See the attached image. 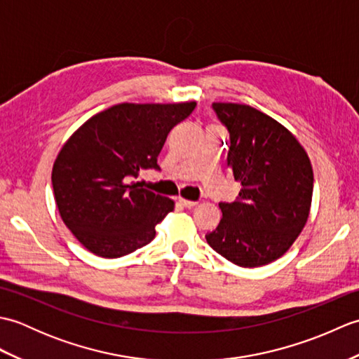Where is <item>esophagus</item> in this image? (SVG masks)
<instances>
[{
  "mask_svg": "<svg viewBox=\"0 0 359 359\" xmlns=\"http://www.w3.org/2000/svg\"><path fill=\"white\" fill-rule=\"evenodd\" d=\"M179 202L184 205L185 208H193V207H196L197 205V202H194V201H187V199H179Z\"/></svg>",
  "mask_w": 359,
  "mask_h": 359,
  "instance_id": "obj_1",
  "label": "esophagus"
}]
</instances>
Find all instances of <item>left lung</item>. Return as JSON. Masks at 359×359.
Wrapping results in <instances>:
<instances>
[{
    "label": "left lung",
    "mask_w": 359,
    "mask_h": 359,
    "mask_svg": "<svg viewBox=\"0 0 359 359\" xmlns=\"http://www.w3.org/2000/svg\"><path fill=\"white\" fill-rule=\"evenodd\" d=\"M212 109L230 133L228 166L242 189L234 202L219 203L222 219L205 238L236 265H266L307 222L313 170L294 135L266 114L238 103H212Z\"/></svg>",
    "instance_id": "obj_1"
}]
</instances>
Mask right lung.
Masks as SVG:
<instances>
[{"instance_id":"right-lung-1","label":"right lung","mask_w":359,"mask_h":359,"mask_svg":"<svg viewBox=\"0 0 359 359\" xmlns=\"http://www.w3.org/2000/svg\"><path fill=\"white\" fill-rule=\"evenodd\" d=\"M196 102L121 103L95 114L65 143L52 187L63 222L90 253L120 257L149 243L174 202L135 182L140 170H160L168 133Z\"/></svg>"}]
</instances>
